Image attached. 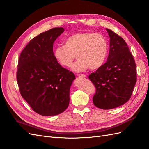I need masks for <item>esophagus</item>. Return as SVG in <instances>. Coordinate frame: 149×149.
<instances>
[{
  "label": "esophagus",
  "mask_w": 149,
  "mask_h": 149,
  "mask_svg": "<svg viewBox=\"0 0 149 149\" xmlns=\"http://www.w3.org/2000/svg\"><path fill=\"white\" fill-rule=\"evenodd\" d=\"M78 77L79 78H85L86 75L84 74H78Z\"/></svg>",
  "instance_id": "esophagus-1"
}]
</instances>
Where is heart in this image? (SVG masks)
I'll return each instance as SVG.
<instances>
[{"label": "heart", "instance_id": "1", "mask_svg": "<svg viewBox=\"0 0 149 149\" xmlns=\"http://www.w3.org/2000/svg\"><path fill=\"white\" fill-rule=\"evenodd\" d=\"M108 43L104 35L92 32H80L67 37L64 45L56 47L54 56L64 68L71 66L75 55L78 60L72 66V70L81 72L86 69L97 70L106 59Z\"/></svg>", "mask_w": 149, "mask_h": 149}]
</instances>
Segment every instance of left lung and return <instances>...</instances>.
Returning a JSON list of instances; mask_svg holds the SVG:
<instances>
[{
	"label": "left lung",
	"instance_id": "left-lung-1",
	"mask_svg": "<svg viewBox=\"0 0 149 149\" xmlns=\"http://www.w3.org/2000/svg\"><path fill=\"white\" fill-rule=\"evenodd\" d=\"M110 37L107 62L88 77L95 93L93 104L102 109H111L128 102L136 82L135 59L122 37L106 28Z\"/></svg>",
	"mask_w": 149,
	"mask_h": 149
}]
</instances>
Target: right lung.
<instances>
[{
	"instance_id": "1",
	"label": "right lung",
	"mask_w": 149,
	"mask_h": 149,
	"mask_svg": "<svg viewBox=\"0 0 149 149\" xmlns=\"http://www.w3.org/2000/svg\"><path fill=\"white\" fill-rule=\"evenodd\" d=\"M64 31L54 28L31 39L21 52L17 82L21 96L42 116L62 113L70 103V90L75 76L55 59L53 44Z\"/></svg>"
}]
</instances>
